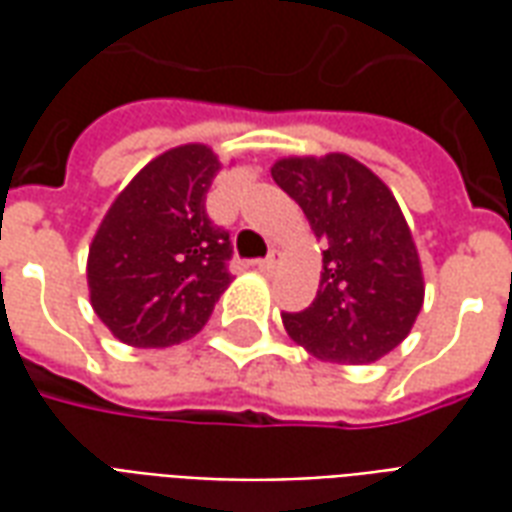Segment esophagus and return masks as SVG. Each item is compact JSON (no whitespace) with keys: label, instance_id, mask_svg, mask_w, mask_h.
<instances>
[{"label":"esophagus","instance_id":"esophagus-1","mask_svg":"<svg viewBox=\"0 0 512 512\" xmlns=\"http://www.w3.org/2000/svg\"><path fill=\"white\" fill-rule=\"evenodd\" d=\"M277 263H279V252L277 249H271L266 260H260V263H257V268H260L263 274H271V271L277 268Z\"/></svg>","mask_w":512,"mask_h":512}]
</instances>
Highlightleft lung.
Instances as JSON below:
<instances>
[{"instance_id": "1", "label": "left lung", "mask_w": 512, "mask_h": 512, "mask_svg": "<svg viewBox=\"0 0 512 512\" xmlns=\"http://www.w3.org/2000/svg\"><path fill=\"white\" fill-rule=\"evenodd\" d=\"M271 178L326 246L315 301L282 315L288 334L323 362L370 365L386 356L425 301L417 246L395 194L345 153L279 158Z\"/></svg>"}]
</instances>
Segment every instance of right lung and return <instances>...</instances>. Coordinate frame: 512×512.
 Wrapping results in <instances>:
<instances>
[{"instance_id": "right-lung-1", "label": "right lung", "mask_w": 512, "mask_h": 512, "mask_svg": "<svg viewBox=\"0 0 512 512\" xmlns=\"http://www.w3.org/2000/svg\"><path fill=\"white\" fill-rule=\"evenodd\" d=\"M222 161L180 145L139 169L98 224L87 255L95 315L120 343L167 348L200 332L233 277L230 233L205 213Z\"/></svg>"}]
</instances>
